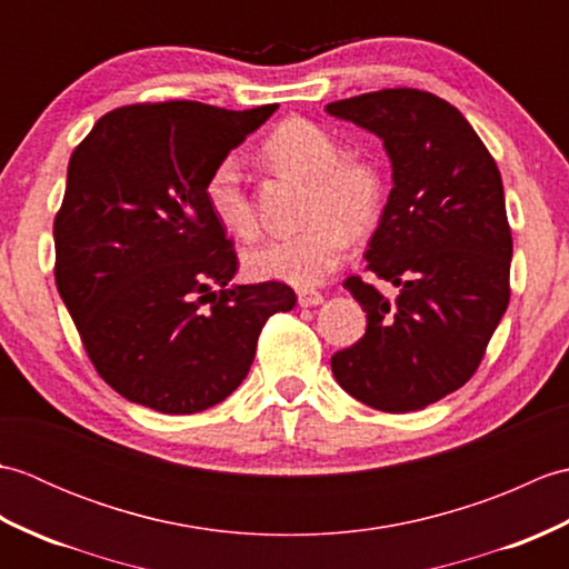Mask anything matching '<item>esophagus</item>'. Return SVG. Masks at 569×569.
Returning <instances> with one entry per match:
<instances>
[{
    "label": "esophagus",
    "instance_id": "esophagus-1",
    "mask_svg": "<svg viewBox=\"0 0 569 569\" xmlns=\"http://www.w3.org/2000/svg\"><path fill=\"white\" fill-rule=\"evenodd\" d=\"M322 303V293H318V291H298V306L300 308H316V306H320Z\"/></svg>",
    "mask_w": 569,
    "mask_h": 569
}]
</instances>
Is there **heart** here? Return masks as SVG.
<instances>
[{
	"label": "heart",
	"instance_id": "heart-1",
	"mask_svg": "<svg viewBox=\"0 0 569 569\" xmlns=\"http://www.w3.org/2000/svg\"><path fill=\"white\" fill-rule=\"evenodd\" d=\"M261 156L278 171L310 180L308 224L247 251L244 269L257 281L318 286L342 261L349 229L365 234L379 222L386 198L381 168L361 156H345L342 143L328 129L300 117L278 124L263 139ZM204 202L229 234H257V214L234 159H222L212 168L204 180Z\"/></svg>",
	"mask_w": 569,
	"mask_h": 569
}]
</instances>
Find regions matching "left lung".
Returning a JSON list of instances; mask_svg holds the SVG:
<instances>
[{
    "label": "left lung",
    "instance_id": "8db88e82",
    "mask_svg": "<svg viewBox=\"0 0 569 569\" xmlns=\"http://www.w3.org/2000/svg\"><path fill=\"white\" fill-rule=\"evenodd\" d=\"M383 141L393 188L369 239L367 269L396 300L349 276L367 332L332 357L342 389L386 413H408L465 386L509 308L513 239L503 183L477 131L438 94L393 88L330 102Z\"/></svg>",
    "mask_w": 569,
    "mask_h": 569
}]
</instances>
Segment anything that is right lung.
<instances>
[{
  "instance_id": "right-lung-1",
  "label": "right lung",
  "mask_w": 569,
  "mask_h": 569,
  "mask_svg": "<svg viewBox=\"0 0 569 569\" xmlns=\"http://www.w3.org/2000/svg\"><path fill=\"white\" fill-rule=\"evenodd\" d=\"M278 104H127L68 163L56 214V286L100 377L131 403L186 416L247 379L259 332L291 286H227L239 261L204 180Z\"/></svg>"
}]
</instances>
